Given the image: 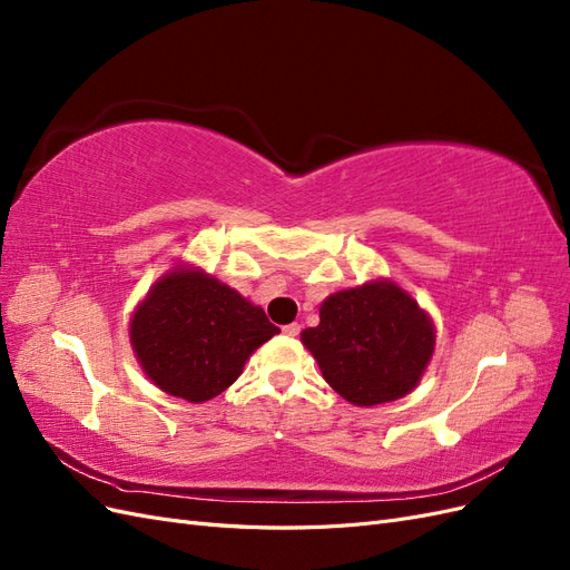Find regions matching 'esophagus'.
<instances>
[{"label":"esophagus","mask_w":570,"mask_h":570,"mask_svg":"<svg viewBox=\"0 0 570 570\" xmlns=\"http://www.w3.org/2000/svg\"><path fill=\"white\" fill-rule=\"evenodd\" d=\"M283 335H287V337H297V335H299V323H289V325H285V327H283Z\"/></svg>","instance_id":"obj_1"}]
</instances>
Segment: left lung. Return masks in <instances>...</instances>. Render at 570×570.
<instances>
[{"label": "left lung", "mask_w": 570, "mask_h": 570, "mask_svg": "<svg viewBox=\"0 0 570 570\" xmlns=\"http://www.w3.org/2000/svg\"><path fill=\"white\" fill-rule=\"evenodd\" d=\"M302 344L342 400L354 406L396 402L421 383L435 352V323L387 278L333 292Z\"/></svg>", "instance_id": "1"}]
</instances>
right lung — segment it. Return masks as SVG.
<instances>
[{"instance_id": "obj_1", "label": "right lung", "mask_w": 570, "mask_h": 570, "mask_svg": "<svg viewBox=\"0 0 570 570\" xmlns=\"http://www.w3.org/2000/svg\"><path fill=\"white\" fill-rule=\"evenodd\" d=\"M128 333L137 364L154 385L202 404L228 390L281 327L212 273L178 264L135 306Z\"/></svg>"}]
</instances>
